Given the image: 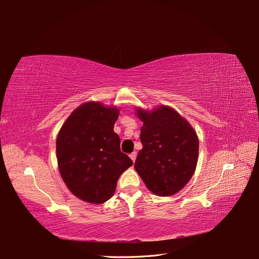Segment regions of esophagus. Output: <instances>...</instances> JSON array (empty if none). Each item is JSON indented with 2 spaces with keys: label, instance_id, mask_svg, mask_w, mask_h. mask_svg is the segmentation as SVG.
<instances>
[{
  "label": "esophagus",
  "instance_id": "esophagus-1",
  "mask_svg": "<svg viewBox=\"0 0 259 259\" xmlns=\"http://www.w3.org/2000/svg\"><path fill=\"white\" fill-rule=\"evenodd\" d=\"M129 156H130V159H131L133 162H136V160H137V152H132Z\"/></svg>",
  "mask_w": 259,
  "mask_h": 259
}]
</instances>
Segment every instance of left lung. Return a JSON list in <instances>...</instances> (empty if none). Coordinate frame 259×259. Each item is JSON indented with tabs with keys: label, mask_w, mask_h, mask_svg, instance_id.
<instances>
[{
	"label": "left lung",
	"mask_w": 259,
	"mask_h": 259,
	"mask_svg": "<svg viewBox=\"0 0 259 259\" xmlns=\"http://www.w3.org/2000/svg\"><path fill=\"white\" fill-rule=\"evenodd\" d=\"M143 121L134 168L154 195L167 197L180 192L192 179L199 154V141L193 127L172 108L137 110Z\"/></svg>",
	"instance_id": "left-lung-1"
}]
</instances>
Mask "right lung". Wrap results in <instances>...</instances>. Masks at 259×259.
Returning a JSON list of instances; mask_svg holds the SVG:
<instances>
[{
    "label": "right lung",
    "mask_w": 259,
    "mask_h": 259,
    "mask_svg": "<svg viewBox=\"0 0 259 259\" xmlns=\"http://www.w3.org/2000/svg\"><path fill=\"white\" fill-rule=\"evenodd\" d=\"M118 113L115 107L85 103L72 112L57 137L61 178L73 195L90 203L113 196L119 176L133 164L113 131Z\"/></svg>",
    "instance_id": "obj_1"
}]
</instances>
